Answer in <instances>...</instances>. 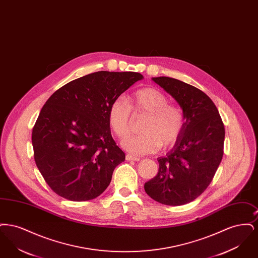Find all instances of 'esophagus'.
Returning a JSON list of instances; mask_svg holds the SVG:
<instances>
[{
	"label": "esophagus",
	"mask_w": 258,
	"mask_h": 258,
	"mask_svg": "<svg viewBox=\"0 0 258 258\" xmlns=\"http://www.w3.org/2000/svg\"><path fill=\"white\" fill-rule=\"evenodd\" d=\"M125 160H135V161H138V160H140V159H139V158H137V157H134L133 155H130V154H127V155L125 156Z\"/></svg>",
	"instance_id": "34e87169"
}]
</instances>
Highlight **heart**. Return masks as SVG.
I'll return each instance as SVG.
<instances>
[{"label":"heart","instance_id":"obj_1","mask_svg":"<svg viewBox=\"0 0 258 258\" xmlns=\"http://www.w3.org/2000/svg\"><path fill=\"white\" fill-rule=\"evenodd\" d=\"M168 98L159 89L145 87L135 90L128 97L115 98L108 109V123L112 132L120 138L130 134L131 110L135 114H147L141 124L142 134L128 136L122 141L123 147L134 155L153 154L171 147L184 130L182 110L168 103Z\"/></svg>","mask_w":258,"mask_h":258}]
</instances>
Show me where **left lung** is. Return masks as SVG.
<instances>
[{"label": "left lung", "mask_w": 258, "mask_h": 258, "mask_svg": "<svg viewBox=\"0 0 258 258\" xmlns=\"http://www.w3.org/2000/svg\"><path fill=\"white\" fill-rule=\"evenodd\" d=\"M183 110L182 135L165 157L158 158V174L144 184L149 197L180 206L199 197L212 182L223 155L225 131L215 103L196 87L170 77H153Z\"/></svg>", "instance_id": "left-lung-1"}]
</instances>
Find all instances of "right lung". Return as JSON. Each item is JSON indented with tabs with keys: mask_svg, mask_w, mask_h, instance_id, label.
<instances>
[{
	"mask_svg": "<svg viewBox=\"0 0 258 258\" xmlns=\"http://www.w3.org/2000/svg\"><path fill=\"white\" fill-rule=\"evenodd\" d=\"M142 74L98 72L50 97L32 133L37 168L51 189L72 201L100 196L125 156L112 138L108 109Z\"/></svg>",
	"mask_w": 258,
	"mask_h": 258,
	"instance_id": "add662e5",
	"label": "right lung"
}]
</instances>
